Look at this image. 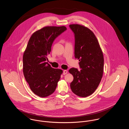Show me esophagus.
Masks as SVG:
<instances>
[{
  "label": "esophagus",
  "instance_id": "34e87169",
  "mask_svg": "<svg viewBox=\"0 0 129 129\" xmlns=\"http://www.w3.org/2000/svg\"><path fill=\"white\" fill-rule=\"evenodd\" d=\"M68 71L67 70H64L63 72V75H65L66 74H67Z\"/></svg>",
  "mask_w": 129,
  "mask_h": 129
}]
</instances>
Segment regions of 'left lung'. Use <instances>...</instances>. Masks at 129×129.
<instances>
[{"label": "left lung", "instance_id": "obj_1", "mask_svg": "<svg viewBox=\"0 0 129 129\" xmlns=\"http://www.w3.org/2000/svg\"><path fill=\"white\" fill-rule=\"evenodd\" d=\"M74 35V56L79 60L81 69L72 68L70 73L74 80L70 84L72 91L76 95L86 97L91 95L101 81L104 58L98 41L92 31L84 26L69 25Z\"/></svg>", "mask_w": 129, "mask_h": 129}]
</instances>
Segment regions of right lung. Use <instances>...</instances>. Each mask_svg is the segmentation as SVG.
I'll list each match as a JSON object with an SVG mask.
<instances>
[{
	"label": "right lung",
	"instance_id": "right-lung-1",
	"mask_svg": "<svg viewBox=\"0 0 129 129\" xmlns=\"http://www.w3.org/2000/svg\"><path fill=\"white\" fill-rule=\"evenodd\" d=\"M67 30L64 26H46L34 32L24 53L23 73L31 90L41 97L55 91L62 71L54 69L46 61L55 39Z\"/></svg>",
	"mask_w": 129,
	"mask_h": 129
}]
</instances>
